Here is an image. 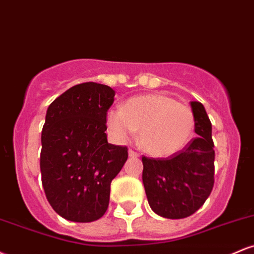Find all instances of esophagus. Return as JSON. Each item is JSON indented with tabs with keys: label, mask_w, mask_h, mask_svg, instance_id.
I'll return each instance as SVG.
<instances>
[{
	"label": "esophagus",
	"mask_w": 254,
	"mask_h": 254,
	"mask_svg": "<svg viewBox=\"0 0 254 254\" xmlns=\"http://www.w3.org/2000/svg\"><path fill=\"white\" fill-rule=\"evenodd\" d=\"M129 156L130 157H137V156H138V153H136V151L132 150V149H129Z\"/></svg>",
	"instance_id": "34e87169"
}]
</instances>
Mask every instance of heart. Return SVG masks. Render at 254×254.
<instances>
[{
	"label": "heart",
	"instance_id": "obj_1",
	"mask_svg": "<svg viewBox=\"0 0 254 254\" xmlns=\"http://www.w3.org/2000/svg\"><path fill=\"white\" fill-rule=\"evenodd\" d=\"M107 127L119 142L139 131V144L150 155L167 157L182 151L193 137L194 116L186 105L165 94L131 98L123 109H111Z\"/></svg>",
	"mask_w": 254,
	"mask_h": 254
}]
</instances>
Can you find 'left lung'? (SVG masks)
Returning a JSON list of instances; mask_svg holds the SVG:
<instances>
[{"instance_id": "left-lung-1", "label": "left lung", "mask_w": 254, "mask_h": 254, "mask_svg": "<svg viewBox=\"0 0 254 254\" xmlns=\"http://www.w3.org/2000/svg\"><path fill=\"white\" fill-rule=\"evenodd\" d=\"M190 105L198 137L167 159L142 157V180L151 210L172 220L194 214L210 196L214 186L210 119L199 101H191Z\"/></svg>"}]
</instances>
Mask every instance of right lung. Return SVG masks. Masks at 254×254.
Returning <instances> with one entry per match:
<instances>
[{
  "instance_id": "obj_1",
  "label": "right lung",
  "mask_w": 254,
  "mask_h": 254,
  "mask_svg": "<svg viewBox=\"0 0 254 254\" xmlns=\"http://www.w3.org/2000/svg\"><path fill=\"white\" fill-rule=\"evenodd\" d=\"M116 92L106 84L80 83L50 104L42 132L40 172L46 198L60 216L93 222L106 212L111 182L127 148L107 142L106 113Z\"/></svg>"
}]
</instances>
